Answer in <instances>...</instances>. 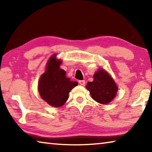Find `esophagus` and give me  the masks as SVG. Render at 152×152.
I'll list each match as a JSON object with an SVG mask.
<instances>
[{
    "instance_id": "1",
    "label": "esophagus",
    "mask_w": 152,
    "mask_h": 152,
    "mask_svg": "<svg viewBox=\"0 0 152 152\" xmlns=\"http://www.w3.org/2000/svg\"><path fill=\"white\" fill-rule=\"evenodd\" d=\"M78 82H79V84L82 86H84V85H85V83H86L85 80H79Z\"/></svg>"
}]
</instances>
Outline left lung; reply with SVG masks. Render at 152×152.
Returning a JSON list of instances; mask_svg holds the SVG:
<instances>
[{
    "mask_svg": "<svg viewBox=\"0 0 152 152\" xmlns=\"http://www.w3.org/2000/svg\"><path fill=\"white\" fill-rule=\"evenodd\" d=\"M86 88L92 99L101 104H107L116 96L118 88L114 80L103 69H99L94 74V80L88 82Z\"/></svg>",
    "mask_w": 152,
    "mask_h": 152,
    "instance_id": "1",
    "label": "left lung"
}]
</instances>
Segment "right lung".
I'll list each match as a JSON object with an SVG mask.
<instances>
[{"label": "right lung", "mask_w": 152, "mask_h": 152, "mask_svg": "<svg viewBox=\"0 0 152 152\" xmlns=\"http://www.w3.org/2000/svg\"><path fill=\"white\" fill-rule=\"evenodd\" d=\"M61 61L53 55L48 61L46 70L38 82V91L42 99L54 107H61L68 99V94L78 85L67 78L66 72L60 69Z\"/></svg>", "instance_id": "obj_1"}]
</instances>
